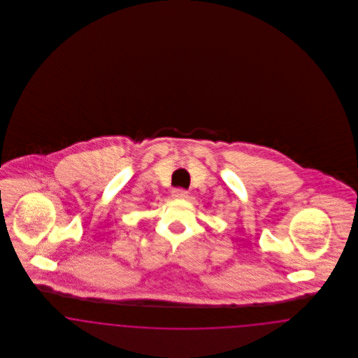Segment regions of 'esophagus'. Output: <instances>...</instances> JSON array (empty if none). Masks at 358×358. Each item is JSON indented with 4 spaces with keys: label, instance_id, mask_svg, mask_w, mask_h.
<instances>
[{
    "label": "esophagus",
    "instance_id": "1",
    "mask_svg": "<svg viewBox=\"0 0 358 358\" xmlns=\"http://www.w3.org/2000/svg\"><path fill=\"white\" fill-rule=\"evenodd\" d=\"M171 196H173V199H187V190H184V189H174L173 192H171Z\"/></svg>",
    "mask_w": 358,
    "mask_h": 358
}]
</instances>
